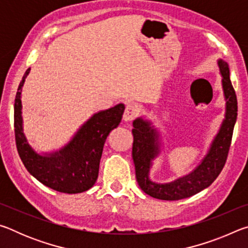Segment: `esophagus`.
<instances>
[{"label":"esophagus","mask_w":248,"mask_h":248,"mask_svg":"<svg viewBox=\"0 0 248 248\" xmlns=\"http://www.w3.org/2000/svg\"><path fill=\"white\" fill-rule=\"evenodd\" d=\"M139 106L133 103H130L128 104L127 106H125L124 109V121H131L133 120L136 117L139 115Z\"/></svg>","instance_id":"obj_1"}]
</instances>
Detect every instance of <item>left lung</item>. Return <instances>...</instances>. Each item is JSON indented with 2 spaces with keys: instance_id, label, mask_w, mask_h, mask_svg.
<instances>
[{
  "instance_id": "left-lung-1",
  "label": "left lung",
  "mask_w": 248,
  "mask_h": 248,
  "mask_svg": "<svg viewBox=\"0 0 248 248\" xmlns=\"http://www.w3.org/2000/svg\"><path fill=\"white\" fill-rule=\"evenodd\" d=\"M222 74V86L226 100L225 119L209 153L191 174L170 184H156L149 179L151 159L158 154L157 133L143 119L133 121L132 158L136 167L137 182L146 195L161 200H179L191 197L209 187L225 165L228 158L233 129L237 117V99L230 79L229 64L223 60L217 62Z\"/></svg>"
}]
</instances>
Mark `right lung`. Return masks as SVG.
<instances>
[{"mask_svg": "<svg viewBox=\"0 0 248 248\" xmlns=\"http://www.w3.org/2000/svg\"><path fill=\"white\" fill-rule=\"evenodd\" d=\"M31 69L20 81L14 104L16 148L24 166L45 186L64 194H78L94 186L98 177L99 162L108 134L123 119L124 106L117 105L99 111L84 124L70 143L56 153L39 155L27 143L23 133L20 91Z\"/></svg>", "mask_w": 248, "mask_h": 248, "instance_id": "add662e5", "label": "right lung"}]
</instances>
